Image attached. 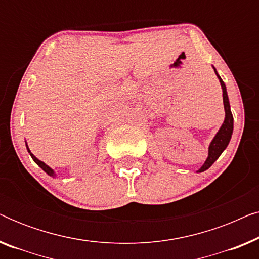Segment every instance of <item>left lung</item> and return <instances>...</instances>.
Masks as SVG:
<instances>
[{
	"instance_id": "1",
	"label": "left lung",
	"mask_w": 259,
	"mask_h": 259,
	"mask_svg": "<svg viewBox=\"0 0 259 259\" xmlns=\"http://www.w3.org/2000/svg\"><path fill=\"white\" fill-rule=\"evenodd\" d=\"M215 72V69H214ZM217 74V72H215ZM218 79L221 81L222 88H223V101H224V108H225V120L224 123H223L221 130L218 131V133L215 134L214 139L212 140L210 144V147H208V157L205 161V164L201 166V168L198 172H204L206 171L207 168H210L212 164L217 160L219 155L223 153V151L225 150L226 146H228L230 143V139H231L232 131H233V116L231 113V109H230V102L228 98V93H226V87L224 81L222 80V77L218 75Z\"/></svg>"
}]
</instances>
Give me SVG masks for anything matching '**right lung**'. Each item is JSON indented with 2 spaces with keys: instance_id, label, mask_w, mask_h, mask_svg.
Listing matches in <instances>:
<instances>
[{
  "instance_id": "right-lung-1",
  "label": "right lung",
  "mask_w": 259,
  "mask_h": 259,
  "mask_svg": "<svg viewBox=\"0 0 259 259\" xmlns=\"http://www.w3.org/2000/svg\"><path fill=\"white\" fill-rule=\"evenodd\" d=\"M27 150H28V152H29V153H30L29 148H28V147H27ZM30 155H31V158H33V160H34L35 162H36V164H37L38 166H40V167H41L42 169H44V171H45L46 173H47V175H49V176H54V172H53V169H52L51 167H49V166H47V165H46L44 161L38 160V159H37L36 157H35V155H34V154H31V153H30Z\"/></svg>"
}]
</instances>
